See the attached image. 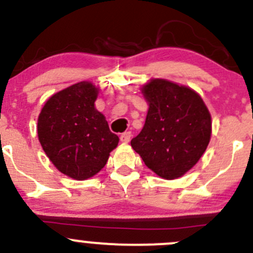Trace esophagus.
Wrapping results in <instances>:
<instances>
[{"mask_svg":"<svg viewBox=\"0 0 253 253\" xmlns=\"http://www.w3.org/2000/svg\"><path fill=\"white\" fill-rule=\"evenodd\" d=\"M130 137H131V132L130 131H126L121 135V141L122 142H129Z\"/></svg>","mask_w":253,"mask_h":253,"instance_id":"obj_1","label":"esophagus"}]
</instances>
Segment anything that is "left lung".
I'll return each mask as SVG.
<instances>
[{
	"mask_svg": "<svg viewBox=\"0 0 253 253\" xmlns=\"http://www.w3.org/2000/svg\"><path fill=\"white\" fill-rule=\"evenodd\" d=\"M142 93L149 111L144 127L130 144L157 176L178 178L199 161L208 146V108L193 89L166 80H151Z\"/></svg>",
	"mask_w": 253,
	"mask_h": 253,
	"instance_id": "1",
	"label": "left lung"
}]
</instances>
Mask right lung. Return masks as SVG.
I'll list each match as a JSON object with an SVG mask.
<instances>
[{
    "label": "right lung",
    "instance_id": "add662e5",
    "mask_svg": "<svg viewBox=\"0 0 253 253\" xmlns=\"http://www.w3.org/2000/svg\"><path fill=\"white\" fill-rule=\"evenodd\" d=\"M97 88L80 82L50 97L38 118V136L54 166L71 178L98 173L119 137L94 108Z\"/></svg>",
    "mask_w": 253,
    "mask_h": 253
}]
</instances>
